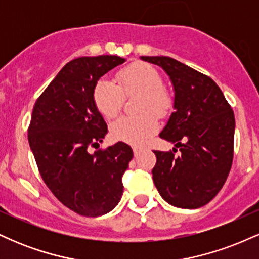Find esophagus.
Masks as SVG:
<instances>
[{"mask_svg":"<svg viewBox=\"0 0 259 259\" xmlns=\"http://www.w3.org/2000/svg\"><path fill=\"white\" fill-rule=\"evenodd\" d=\"M133 151H134V154H135V157H139L140 153H141V150H140V148H138V147H134Z\"/></svg>","mask_w":259,"mask_h":259,"instance_id":"esophagus-1","label":"esophagus"}]
</instances>
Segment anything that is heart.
I'll return each mask as SVG.
<instances>
[{"label":"heart","instance_id":"obj_1","mask_svg":"<svg viewBox=\"0 0 259 259\" xmlns=\"http://www.w3.org/2000/svg\"><path fill=\"white\" fill-rule=\"evenodd\" d=\"M118 85L102 78L94 88L95 106L103 117L113 118L120 111L124 95L140 92L139 111L136 115H123L111 124V135L118 141L142 145L158 129V117L170 111L173 100L167 89L162 86V78L153 67L146 63H134L117 75ZM152 109L153 112L150 111Z\"/></svg>","mask_w":259,"mask_h":259}]
</instances>
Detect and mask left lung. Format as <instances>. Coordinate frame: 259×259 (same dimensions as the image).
Returning a JSON list of instances; mask_svg holds the SVG:
<instances>
[{
  "mask_svg": "<svg viewBox=\"0 0 259 259\" xmlns=\"http://www.w3.org/2000/svg\"><path fill=\"white\" fill-rule=\"evenodd\" d=\"M140 58L162 68L174 89V112L159 136L181 153L154 151V185L171 206L200 208L221 191L233 164V109L209 76L165 56Z\"/></svg>",
  "mask_w": 259,
  "mask_h": 259,
  "instance_id": "obj_1",
  "label": "left lung"
}]
</instances>
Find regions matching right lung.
Segmentation results:
<instances>
[{"label": "right lung", "mask_w": 259, "mask_h": 259, "mask_svg": "<svg viewBox=\"0 0 259 259\" xmlns=\"http://www.w3.org/2000/svg\"><path fill=\"white\" fill-rule=\"evenodd\" d=\"M125 58L79 57L59 70L32 109L28 139L41 177L58 201L80 215L111 212L123 195L124 171L133 150L117 142L89 152L105 139L107 124L95 106L101 76Z\"/></svg>", "instance_id": "right-lung-1"}]
</instances>
